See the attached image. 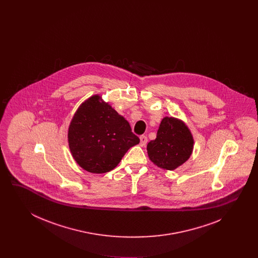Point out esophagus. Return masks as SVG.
<instances>
[{"label": "esophagus", "instance_id": "esophagus-1", "mask_svg": "<svg viewBox=\"0 0 258 258\" xmlns=\"http://www.w3.org/2000/svg\"><path fill=\"white\" fill-rule=\"evenodd\" d=\"M148 138L146 135H141L140 136V145L141 146H145L147 144Z\"/></svg>", "mask_w": 258, "mask_h": 258}]
</instances>
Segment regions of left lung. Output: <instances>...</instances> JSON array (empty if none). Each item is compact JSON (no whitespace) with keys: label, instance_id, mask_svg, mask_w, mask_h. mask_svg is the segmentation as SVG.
Instances as JSON below:
<instances>
[{"label":"left lung","instance_id":"1","mask_svg":"<svg viewBox=\"0 0 258 258\" xmlns=\"http://www.w3.org/2000/svg\"><path fill=\"white\" fill-rule=\"evenodd\" d=\"M194 138L182 121L164 117L158 130L157 138L148 143V156L160 168L174 170L189 159Z\"/></svg>","mask_w":258,"mask_h":258}]
</instances>
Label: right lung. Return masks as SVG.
I'll return each mask as SVG.
<instances>
[{"mask_svg":"<svg viewBox=\"0 0 258 258\" xmlns=\"http://www.w3.org/2000/svg\"><path fill=\"white\" fill-rule=\"evenodd\" d=\"M68 138L75 161L87 171L98 174L114 169L127 150L140 141L128 122L99 96L80 105Z\"/></svg>","mask_w":258,"mask_h":258,"instance_id":"add662e5","label":"right lung"}]
</instances>
